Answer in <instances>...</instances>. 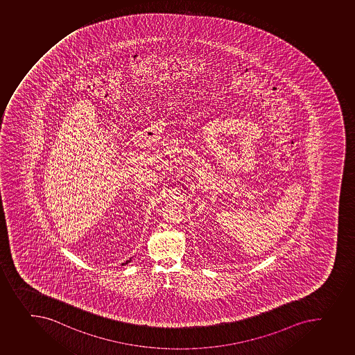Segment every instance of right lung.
Returning a JSON list of instances; mask_svg holds the SVG:
<instances>
[{"label":"right lung","mask_w":355,"mask_h":355,"mask_svg":"<svg viewBox=\"0 0 355 355\" xmlns=\"http://www.w3.org/2000/svg\"><path fill=\"white\" fill-rule=\"evenodd\" d=\"M130 262H131V259H128V261H125V262L122 263V266H125V264H128V263H130Z\"/></svg>","instance_id":"1"}]
</instances>
